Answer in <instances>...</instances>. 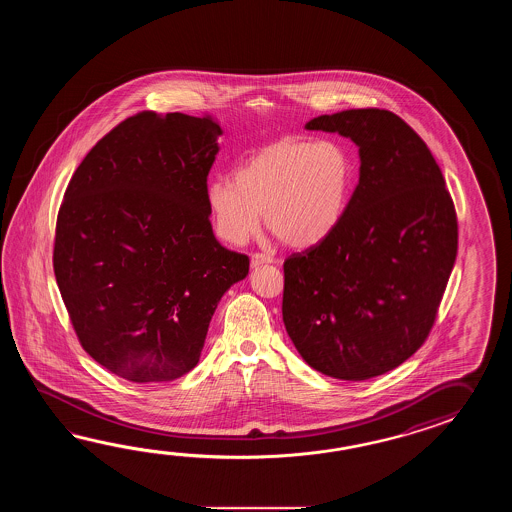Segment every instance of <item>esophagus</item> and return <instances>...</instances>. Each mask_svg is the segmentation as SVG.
I'll use <instances>...</instances> for the list:
<instances>
[{"mask_svg": "<svg viewBox=\"0 0 512 512\" xmlns=\"http://www.w3.org/2000/svg\"><path fill=\"white\" fill-rule=\"evenodd\" d=\"M274 258L269 256V254H263V252H254L251 256V265L252 267H260V265H265V263H272Z\"/></svg>", "mask_w": 512, "mask_h": 512, "instance_id": "34e87169", "label": "esophagus"}]
</instances>
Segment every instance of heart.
Masks as SVG:
<instances>
[{"label": "heart", "mask_w": 512, "mask_h": 512, "mask_svg": "<svg viewBox=\"0 0 512 512\" xmlns=\"http://www.w3.org/2000/svg\"><path fill=\"white\" fill-rule=\"evenodd\" d=\"M353 181V161L331 139H282L261 148L205 192L218 238L243 245L261 225L291 247H311L344 218Z\"/></svg>", "instance_id": "1"}]
</instances>
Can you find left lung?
Listing matches in <instances>:
<instances>
[{"mask_svg":"<svg viewBox=\"0 0 512 512\" xmlns=\"http://www.w3.org/2000/svg\"><path fill=\"white\" fill-rule=\"evenodd\" d=\"M305 130L359 146V185L327 238L283 263V324L313 370L366 381L423 346L457 254V218L425 141L386 109L320 115Z\"/></svg>","mask_w":512,"mask_h":512,"instance_id":"left-lung-1","label":"left lung"}]
</instances>
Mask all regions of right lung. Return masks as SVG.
Instances as JSON below:
<instances>
[{"instance_id": "add662e5", "label": "right lung", "mask_w": 512, "mask_h": 512, "mask_svg": "<svg viewBox=\"0 0 512 512\" xmlns=\"http://www.w3.org/2000/svg\"><path fill=\"white\" fill-rule=\"evenodd\" d=\"M212 117L142 111L91 148L56 219V283L82 348L131 382L196 368L208 324L249 256L216 240Z\"/></svg>"}]
</instances>
